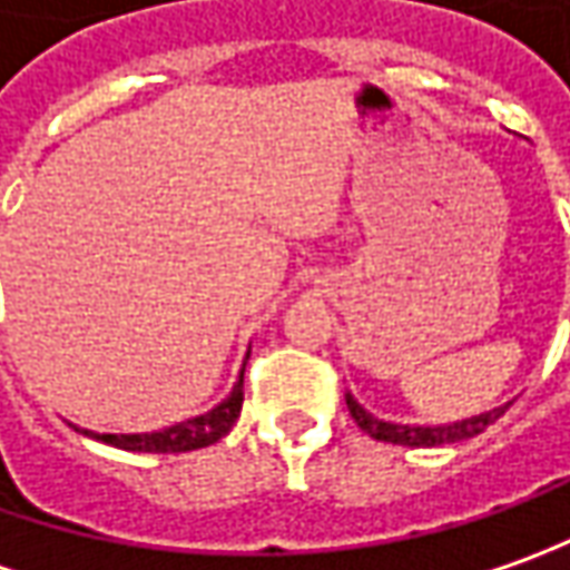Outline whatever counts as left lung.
Wrapping results in <instances>:
<instances>
[{
	"mask_svg": "<svg viewBox=\"0 0 570 570\" xmlns=\"http://www.w3.org/2000/svg\"><path fill=\"white\" fill-rule=\"evenodd\" d=\"M346 406H350V416L353 422L363 429L365 435H372L375 442H391V444H406V448H435V444H451V442H463V439H473L480 435L482 429L489 422H495L511 406H495L489 413H480V416H470V420L461 422H448V425H403V422H384L379 416H372L368 410H363L356 397L346 391Z\"/></svg>",
	"mask_w": 570,
	"mask_h": 570,
	"instance_id": "obj_1",
	"label": "left lung"
}]
</instances>
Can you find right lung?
<instances>
[{"label": "right lung", "mask_w": 570, "mask_h": 570, "mask_svg": "<svg viewBox=\"0 0 570 570\" xmlns=\"http://www.w3.org/2000/svg\"><path fill=\"white\" fill-rule=\"evenodd\" d=\"M243 372H246V365H243ZM243 372H239V382L233 384V391L226 394L224 401L217 403L214 410L202 413V416H191V420L176 422V425L160 429V432H145V435H97V432H88V429H85V435L112 444V448H122V451H148V454H183V451L207 448V444L220 442L226 432L233 429V422L239 420Z\"/></svg>", "instance_id": "1"}]
</instances>
